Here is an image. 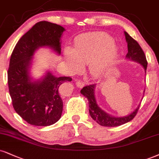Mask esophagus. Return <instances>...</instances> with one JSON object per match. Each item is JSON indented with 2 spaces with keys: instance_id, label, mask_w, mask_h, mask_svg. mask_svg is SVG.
<instances>
[{
  "instance_id": "34e87169",
  "label": "esophagus",
  "mask_w": 159,
  "mask_h": 159,
  "mask_svg": "<svg viewBox=\"0 0 159 159\" xmlns=\"http://www.w3.org/2000/svg\"><path fill=\"white\" fill-rule=\"evenodd\" d=\"M84 85H85V83H84L83 81H80V80H79V81H76V85L77 86L78 88L83 87Z\"/></svg>"
}]
</instances>
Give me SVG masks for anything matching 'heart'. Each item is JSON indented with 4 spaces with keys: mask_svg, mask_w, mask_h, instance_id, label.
<instances>
[{
    "mask_svg": "<svg viewBox=\"0 0 159 159\" xmlns=\"http://www.w3.org/2000/svg\"><path fill=\"white\" fill-rule=\"evenodd\" d=\"M113 39L103 33H92L77 37L73 48H66L64 60L73 72L81 69L83 64H88L90 74L97 77L102 75L112 66L118 48Z\"/></svg>",
    "mask_w": 159,
    "mask_h": 159,
    "instance_id": "b5f03b06",
    "label": "heart"
}]
</instances>
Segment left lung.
<instances>
[{
    "instance_id": "obj_1",
    "label": "left lung",
    "mask_w": 159,
    "mask_h": 159,
    "mask_svg": "<svg viewBox=\"0 0 159 159\" xmlns=\"http://www.w3.org/2000/svg\"><path fill=\"white\" fill-rule=\"evenodd\" d=\"M125 35L127 43V50H128L126 58L142 65L146 72L148 61H147L145 54L143 52L142 48H141L137 41L131 38L126 32H125ZM95 89L96 84H92V85L85 86L80 92L88 99L90 116L93 120L97 121L98 124L105 127H116L128 122L136 116L138 110L139 108V105L130 114L122 117H115L105 112L97 105L95 97Z\"/></svg>"
}]
</instances>
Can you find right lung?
Here are the masks:
<instances>
[{
	"mask_svg": "<svg viewBox=\"0 0 159 159\" xmlns=\"http://www.w3.org/2000/svg\"><path fill=\"white\" fill-rule=\"evenodd\" d=\"M65 29L48 21L37 23L23 34L14 48L8 69V85L15 111L29 124L48 126L60 119L63 103L60 95L62 84L69 76L56 77L48 71L42 79L32 80L30 68L34 52L49 47L60 54V38Z\"/></svg>",
	"mask_w": 159,
	"mask_h": 159,
	"instance_id": "right-lung-1",
	"label": "right lung"
}]
</instances>
